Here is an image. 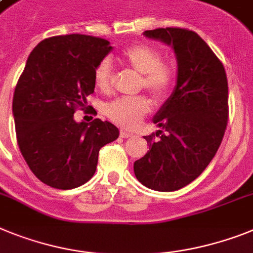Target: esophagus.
Returning <instances> with one entry per match:
<instances>
[{"label": "esophagus", "instance_id": "34e87169", "mask_svg": "<svg viewBox=\"0 0 253 253\" xmlns=\"http://www.w3.org/2000/svg\"><path fill=\"white\" fill-rule=\"evenodd\" d=\"M120 136L123 137V139H128V137L132 136V133H130L128 131H126V130H121Z\"/></svg>", "mask_w": 253, "mask_h": 253}]
</instances>
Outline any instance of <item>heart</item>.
Masks as SVG:
<instances>
[{
	"instance_id": "b5f03b06",
	"label": "heart",
	"mask_w": 253,
	"mask_h": 253,
	"mask_svg": "<svg viewBox=\"0 0 253 253\" xmlns=\"http://www.w3.org/2000/svg\"><path fill=\"white\" fill-rule=\"evenodd\" d=\"M123 61L141 74L140 86L156 97H163L175 86L177 78L176 65L163 60V55L148 43H137L123 51ZM95 82L101 90H108L113 78V68L109 58L97 64L94 72ZM150 100L144 95L118 97L105 105V113L110 120L125 127H135L150 112Z\"/></svg>"
}]
</instances>
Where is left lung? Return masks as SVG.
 I'll list each match as a JSON object with an SVG mask.
<instances>
[{"label": "left lung", "instance_id": "1", "mask_svg": "<svg viewBox=\"0 0 253 253\" xmlns=\"http://www.w3.org/2000/svg\"><path fill=\"white\" fill-rule=\"evenodd\" d=\"M144 36L173 48L177 81L153 118L162 130L144 136L149 150L133 163L144 186L173 192L195 180L215 157L228 125V78L224 65L195 32L158 28Z\"/></svg>", "mask_w": 253, "mask_h": 253}]
</instances>
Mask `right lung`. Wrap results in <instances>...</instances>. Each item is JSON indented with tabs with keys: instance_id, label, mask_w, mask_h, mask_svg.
I'll return each instance as SVG.
<instances>
[{
	"instance_id": "right-lung-1",
	"label": "right lung",
	"mask_w": 253,
	"mask_h": 253,
	"mask_svg": "<svg viewBox=\"0 0 253 253\" xmlns=\"http://www.w3.org/2000/svg\"><path fill=\"white\" fill-rule=\"evenodd\" d=\"M109 41L86 35L55 36L33 48L15 87L12 113L19 149L31 171L55 189H74L94 176L99 150L118 137L99 118L76 122L94 92V72L112 51Z\"/></svg>"
}]
</instances>
